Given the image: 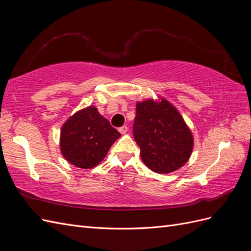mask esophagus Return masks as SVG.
<instances>
[{"instance_id":"34e87169","label":"esophagus","mask_w":251,"mask_h":251,"mask_svg":"<svg viewBox=\"0 0 251 251\" xmlns=\"http://www.w3.org/2000/svg\"><path fill=\"white\" fill-rule=\"evenodd\" d=\"M121 134H126V132H127V126H121V127H119V130H118Z\"/></svg>"}]
</instances>
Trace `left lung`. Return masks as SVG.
<instances>
[{
    "mask_svg": "<svg viewBox=\"0 0 251 251\" xmlns=\"http://www.w3.org/2000/svg\"><path fill=\"white\" fill-rule=\"evenodd\" d=\"M158 98L136 102L134 138L143 163L155 173L169 174L188 161L194 136L176 107Z\"/></svg>",
    "mask_w": 251,
    "mask_h": 251,
    "instance_id": "1",
    "label": "left lung"
}]
</instances>
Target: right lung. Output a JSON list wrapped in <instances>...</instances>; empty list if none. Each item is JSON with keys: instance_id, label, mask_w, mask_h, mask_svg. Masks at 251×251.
Wrapping results in <instances>:
<instances>
[{"instance_id": "obj_1", "label": "right lung", "mask_w": 251, "mask_h": 251, "mask_svg": "<svg viewBox=\"0 0 251 251\" xmlns=\"http://www.w3.org/2000/svg\"><path fill=\"white\" fill-rule=\"evenodd\" d=\"M120 136L96 107L89 105L65 121L60 130V153L79 169H92L103 160Z\"/></svg>"}]
</instances>
